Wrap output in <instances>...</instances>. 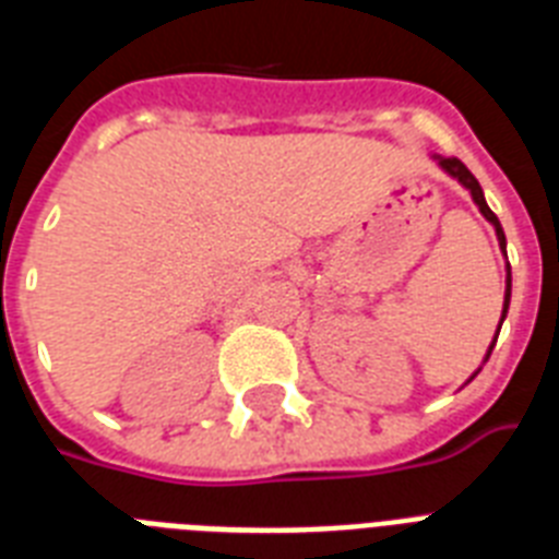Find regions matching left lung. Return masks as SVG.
Listing matches in <instances>:
<instances>
[{"instance_id":"8db88e82","label":"left lung","mask_w":559,"mask_h":559,"mask_svg":"<svg viewBox=\"0 0 559 559\" xmlns=\"http://www.w3.org/2000/svg\"><path fill=\"white\" fill-rule=\"evenodd\" d=\"M438 162H441V168L447 170L450 177L459 179L461 186H464L469 193H473V200H476L478 211H481V214H485V217L490 219V223H493L496 237H499V246H502V252H504V231H502V226H499V217H496L493 211H490V205H487V202H485V193H481V186H478V179L473 177V174H469V170H467V165H464V162H461V159H455V156H447V159H441V156H438ZM508 305H511V266H508V289H504L502 322H504V313H508ZM499 328H502V324H499ZM490 350H493V345H490ZM487 357H490V354H487Z\"/></svg>"}]
</instances>
